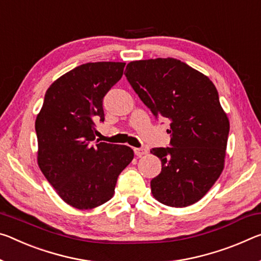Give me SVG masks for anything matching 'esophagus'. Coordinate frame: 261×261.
<instances>
[{
	"label": "esophagus",
	"mask_w": 261,
	"mask_h": 261,
	"mask_svg": "<svg viewBox=\"0 0 261 261\" xmlns=\"http://www.w3.org/2000/svg\"><path fill=\"white\" fill-rule=\"evenodd\" d=\"M135 151V154L137 156H142V155H146L148 151L146 150V148H134Z\"/></svg>",
	"instance_id": "esophagus-1"
}]
</instances>
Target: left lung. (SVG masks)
I'll use <instances>...</instances> for the list:
<instances>
[{
	"label": "left lung",
	"mask_w": 261,
	"mask_h": 261,
	"mask_svg": "<svg viewBox=\"0 0 261 261\" xmlns=\"http://www.w3.org/2000/svg\"><path fill=\"white\" fill-rule=\"evenodd\" d=\"M125 76L155 117L171 119L172 147H155L161 172L151 181L160 203L184 208L200 201L224 168L229 118L210 79L174 58L131 61Z\"/></svg>",
	"instance_id": "1"
}]
</instances>
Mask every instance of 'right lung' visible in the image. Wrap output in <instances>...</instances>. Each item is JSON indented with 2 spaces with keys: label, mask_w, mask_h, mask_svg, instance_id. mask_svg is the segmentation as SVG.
<instances>
[{
  "label": "right lung",
  "mask_w": 261,
  "mask_h": 261,
  "mask_svg": "<svg viewBox=\"0 0 261 261\" xmlns=\"http://www.w3.org/2000/svg\"><path fill=\"white\" fill-rule=\"evenodd\" d=\"M125 63L77 66L48 87L36 118L37 163L66 203L93 209L114 196L121 172L134 159L125 145L97 143L94 121H105L103 97L123 75Z\"/></svg>",
  "instance_id": "add662e5"
}]
</instances>
